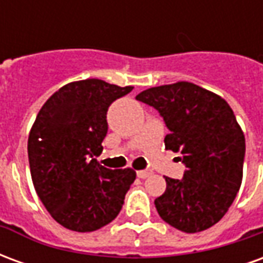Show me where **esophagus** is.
<instances>
[{
    "label": "esophagus",
    "instance_id": "obj_1",
    "mask_svg": "<svg viewBox=\"0 0 263 263\" xmlns=\"http://www.w3.org/2000/svg\"><path fill=\"white\" fill-rule=\"evenodd\" d=\"M138 177H141V179H146L152 175V171L151 169H143V171H138L137 172Z\"/></svg>",
    "mask_w": 263,
    "mask_h": 263
}]
</instances>
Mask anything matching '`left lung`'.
<instances>
[{
    "label": "left lung",
    "instance_id": "8db88e82",
    "mask_svg": "<svg viewBox=\"0 0 263 263\" xmlns=\"http://www.w3.org/2000/svg\"><path fill=\"white\" fill-rule=\"evenodd\" d=\"M154 107L171 134L166 149L183 155L182 179L165 177L155 200L160 218L183 232L204 231L224 217L242 182L245 137L224 98L189 81L137 96Z\"/></svg>",
    "mask_w": 263,
    "mask_h": 263
}]
</instances>
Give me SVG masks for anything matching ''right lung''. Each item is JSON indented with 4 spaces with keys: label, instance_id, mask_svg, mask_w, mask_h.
<instances>
[{
    "label": "right lung",
    "instance_id": "1",
    "mask_svg": "<svg viewBox=\"0 0 263 263\" xmlns=\"http://www.w3.org/2000/svg\"><path fill=\"white\" fill-rule=\"evenodd\" d=\"M132 88L98 79L69 83L43 104L32 126V182L49 214L67 230L90 232L109 224L137 177L132 169H107L94 158L103 152L109 105Z\"/></svg>",
    "mask_w": 263,
    "mask_h": 263
}]
</instances>
